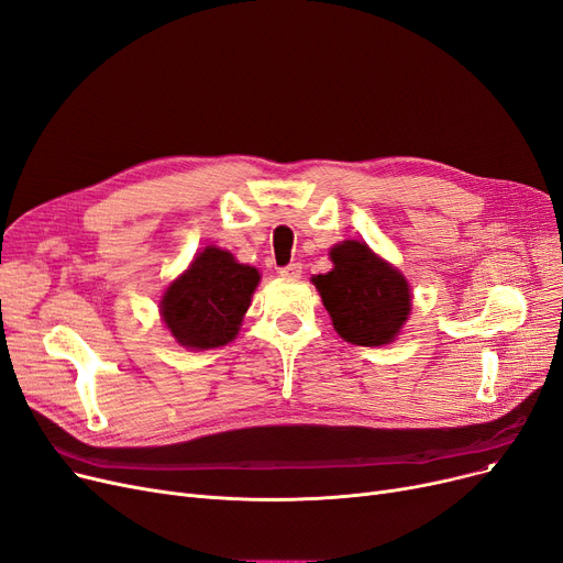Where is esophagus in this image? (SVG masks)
<instances>
[{
	"label": "esophagus",
	"mask_w": 563,
	"mask_h": 563,
	"mask_svg": "<svg viewBox=\"0 0 563 563\" xmlns=\"http://www.w3.org/2000/svg\"><path fill=\"white\" fill-rule=\"evenodd\" d=\"M301 268L303 266L299 262H291V264L280 268V276H285V278H301Z\"/></svg>",
	"instance_id": "esophagus-1"
}]
</instances>
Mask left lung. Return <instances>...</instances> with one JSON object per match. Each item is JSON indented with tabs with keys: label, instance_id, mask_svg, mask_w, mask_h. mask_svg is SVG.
<instances>
[{
	"label": "left lung",
	"instance_id": "8db88e82",
	"mask_svg": "<svg viewBox=\"0 0 563 563\" xmlns=\"http://www.w3.org/2000/svg\"><path fill=\"white\" fill-rule=\"evenodd\" d=\"M331 260V272L314 276L312 283L333 329L352 345H386L407 322L411 308L407 280L361 241L338 243Z\"/></svg>",
	"mask_w": 563,
	"mask_h": 563
}]
</instances>
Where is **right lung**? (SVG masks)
Instances as JSON below:
<instances>
[{
  "mask_svg": "<svg viewBox=\"0 0 563 563\" xmlns=\"http://www.w3.org/2000/svg\"><path fill=\"white\" fill-rule=\"evenodd\" d=\"M257 283V268L239 264L232 253L209 246L167 287L161 301L163 320L186 347L228 345L251 306Z\"/></svg>",
  "mask_w": 563,
  "mask_h": 563,
  "instance_id": "add662e5",
  "label": "right lung"
}]
</instances>
